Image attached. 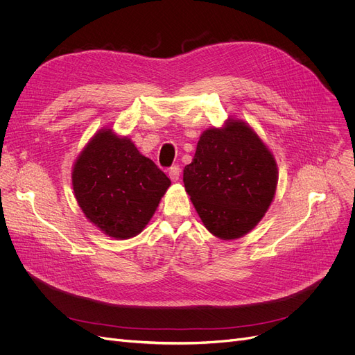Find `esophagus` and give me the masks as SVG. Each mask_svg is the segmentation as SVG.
<instances>
[{
	"label": "esophagus",
	"instance_id": "obj_1",
	"mask_svg": "<svg viewBox=\"0 0 355 355\" xmlns=\"http://www.w3.org/2000/svg\"><path fill=\"white\" fill-rule=\"evenodd\" d=\"M180 174H181V171H180V166H178V165L171 166V168H170V173H168V175H170V178H171L173 181H178Z\"/></svg>",
	"mask_w": 355,
	"mask_h": 355
}]
</instances>
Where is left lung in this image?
Here are the masks:
<instances>
[{
  "mask_svg": "<svg viewBox=\"0 0 355 355\" xmlns=\"http://www.w3.org/2000/svg\"><path fill=\"white\" fill-rule=\"evenodd\" d=\"M182 181L204 227L221 240H234L253 230L269 210L277 165L249 123L229 118L200 135Z\"/></svg>",
  "mask_w": 355,
  "mask_h": 355,
  "instance_id": "1",
  "label": "left lung"
}]
</instances>
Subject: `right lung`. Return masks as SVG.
Listing matches in <instances>:
<instances>
[{
	"mask_svg": "<svg viewBox=\"0 0 355 355\" xmlns=\"http://www.w3.org/2000/svg\"><path fill=\"white\" fill-rule=\"evenodd\" d=\"M71 185L92 225L112 239L126 240L145 229L171 181L128 137L106 126L74 159Z\"/></svg>",
	"mask_w": 355,
	"mask_h": 355,
	"instance_id": "right-lung-1",
	"label": "right lung"
}]
</instances>
